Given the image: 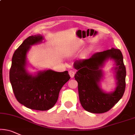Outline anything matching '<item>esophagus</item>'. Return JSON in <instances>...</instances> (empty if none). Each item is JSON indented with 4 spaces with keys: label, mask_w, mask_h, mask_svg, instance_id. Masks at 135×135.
I'll use <instances>...</instances> for the list:
<instances>
[{
    "label": "esophagus",
    "mask_w": 135,
    "mask_h": 135,
    "mask_svg": "<svg viewBox=\"0 0 135 135\" xmlns=\"http://www.w3.org/2000/svg\"><path fill=\"white\" fill-rule=\"evenodd\" d=\"M69 74L70 76V78H73L75 75V72L74 70H69Z\"/></svg>",
    "instance_id": "obj_1"
}]
</instances>
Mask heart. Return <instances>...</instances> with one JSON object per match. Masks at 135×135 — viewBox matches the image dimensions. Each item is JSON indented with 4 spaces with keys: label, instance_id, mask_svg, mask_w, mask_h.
I'll use <instances>...</instances> for the list:
<instances>
[{
    "label": "heart",
    "instance_id": "1",
    "mask_svg": "<svg viewBox=\"0 0 135 135\" xmlns=\"http://www.w3.org/2000/svg\"><path fill=\"white\" fill-rule=\"evenodd\" d=\"M90 49L89 47H87L82 51V52L80 54V59H85L88 57V56L89 55V54H90Z\"/></svg>",
    "mask_w": 135,
    "mask_h": 135
}]
</instances>
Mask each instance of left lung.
I'll return each mask as SVG.
<instances>
[{
  "label": "left lung",
  "mask_w": 135,
  "mask_h": 135,
  "mask_svg": "<svg viewBox=\"0 0 135 135\" xmlns=\"http://www.w3.org/2000/svg\"><path fill=\"white\" fill-rule=\"evenodd\" d=\"M109 59L114 61L111 70L115 74L116 88L113 91L106 92L101 88L100 83L105 78L102 69ZM74 68L77 70L75 79L78 82L80 103L86 111L94 113L106 112L123 97L126 88V70L119 49L112 48L95 53L89 59L76 60Z\"/></svg>",
  "instance_id": "obj_1"
}]
</instances>
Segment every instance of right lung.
<instances>
[{
  "mask_svg": "<svg viewBox=\"0 0 135 135\" xmlns=\"http://www.w3.org/2000/svg\"><path fill=\"white\" fill-rule=\"evenodd\" d=\"M42 35L26 38L14 52L9 71V81L17 100L27 108L47 110L54 107L64 84L70 79L68 71L55 72L51 69L28 70L27 54L33 45L45 41Z\"/></svg>",
  "mask_w": 135,
  "mask_h": 135,
  "instance_id": "right-lung-1",
  "label": "right lung"
}]
</instances>
